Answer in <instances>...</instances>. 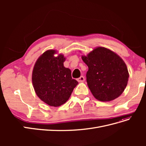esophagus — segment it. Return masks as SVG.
<instances>
[{"mask_svg": "<svg viewBox=\"0 0 146 146\" xmlns=\"http://www.w3.org/2000/svg\"><path fill=\"white\" fill-rule=\"evenodd\" d=\"M77 81L78 82H80V83H82V82H83L84 81H85V77H84L83 76H80V77L79 78H78L77 79Z\"/></svg>", "mask_w": 146, "mask_h": 146, "instance_id": "esophagus-1", "label": "esophagus"}]
</instances>
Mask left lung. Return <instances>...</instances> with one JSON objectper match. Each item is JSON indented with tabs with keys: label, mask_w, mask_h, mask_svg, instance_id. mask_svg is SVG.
<instances>
[{
	"label": "left lung",
	"mask_w": 146,
	"mask_h": 146,
	"mask_svg": "<svg viewBox=\"0 0 146 146\" xmlns=\"http://www.w3.org/2000/svg\"><path fill=\"white\" fill-rule=\"evenodd\" d=\"M82 59L88 67V86L97 100L111 101L122 94L129 74L120 56L107 48L97 47Z\"/></svg>",
	"instance_id": "left-lung-1"
}]
</instances>
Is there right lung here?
I'll use <instances>...</instances> for the list:
<instances>
[{"label": "right lung", "mask_w": 146, "mask_h": 146, "mask_svg": "<svg viewBox=\"0 0 146 146\" xmlns=\"http://www.w3.org/2000/svg\"><path fill=\"white\" fill-rule=\"evenodd\" d=\"M56 50L49 49L39 56L32 71V84L38 98L52 107H60L69 99L78 82L65 68L66 58Z\"/></svg>", "instance_id": "add662e5"}]
</instances>
